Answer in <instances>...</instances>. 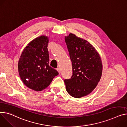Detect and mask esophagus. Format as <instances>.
<instances>
[{
  "instance_id": "esophagus-1",
  "label": "esophagus",
  "mask_w": 127,
  "mask_h": 127,
  "mask_svg": "<svg viewBox=\"0 0 127 127\" xmlns=\"http://www.w3.org/2000/svg\"><path fill=\"white\" fill-rule=\"evenodd\" d=\"M56 69H57V71H58L59 72V73H60V68H57Z\"/></svg>"
}]
</instances>
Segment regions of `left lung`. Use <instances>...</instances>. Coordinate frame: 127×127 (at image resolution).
Returning <instances> with one entry per match:
<instances>
[{"label": "left lung", "instance_id": "left-lung-1", "mask_svg": "<svg viewBox=\"0 0 127 127\" xmlns=\"http://www.w3.org/2000/svg\"><path fill=\"white\" fill-rule=\"evenodd\" d=\"M65 40L72 66V75L64 83L72 97L81 98L90 94L96 87L102 74L99 54L90 43L70 33Z\"/></svg>", "mask_w": 127, "mask_h": 127}]
</instances>
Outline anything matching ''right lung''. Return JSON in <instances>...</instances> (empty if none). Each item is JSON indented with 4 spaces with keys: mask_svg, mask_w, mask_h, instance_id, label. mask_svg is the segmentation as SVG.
I'll return each mask as SVG.
<instances>
[{
    "mask_svg": "<svg viewBox=\"0 0 127 127\" xmlns=\"http://www.w3.org/2000/svg\"><path fill=\"white\" fill-rule=\"evenodd\" d=\"M48 38L38 37L24 48L18 61L20 77L29 88L41 91L47 87L58 72L49 65Z\"/></svg>",
    "mask_w": 127,
    "mask_h": 127,
    "instance_id": "add662e5",
    "label": "right lung"
}]
</instances>
